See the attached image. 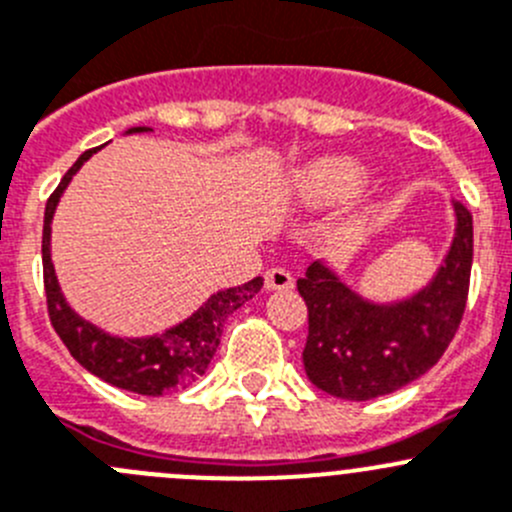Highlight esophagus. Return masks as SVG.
Masks as SVG:
<instances>
[{"instance_id":"1","label":"esophagus","mask_w":512,"mask_h":512,"mask_svg":"<svg viewBox=\"0 0 512 512\" xmlns=\"http://www.w3.org/2000/svg\"><path fill=\"white\" fill-rule=\"evenodd\" d=\"M266 289L269 291L294 289V276H291L286 269H269L266 271Z\"/></svg>"}]
</instances>
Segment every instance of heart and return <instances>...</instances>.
I'll return each instance as SVG.
<instances>
[{"label": "heart", "mask_w": 512, "mask_h": 512, "mask_svg": "<svg viewBox=\"0 0 512 512\" xmlns=\"http://www.w3.org/2000/svg\"><path fill=\"white\" fill-rule=\"evenodd\" d=\"M364 180H367V173L357 160L329 155V158L301 165L289 175L284 186V201L296 211H314V208L352 198L354 193L362 191Z\"/></svg>", "instance_id": "1"}]
</instances>
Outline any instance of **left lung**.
Returning <instances> with one entry per match:
<instances>
[{
    "instance_id": "8db88e82",
    "label": "left lung",
    "mask_w": 512,
    "mask_h": 512,
    "mask_svg": "<svg viewBox=\"0 0 512 512\" xmlns=\"http://www.w3.org/2000/svg\"><path fill=\"white\" fill-rule=\"evenodd\" d=\"M455 236L430 284L399 301H372L337 269L314 261L296 281L309 309L304 369L311 384L349 402L397 392L435 367L465 314L472 216L452 201Z\"/></svg>"
}]
</instances>
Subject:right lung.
I'll return each instance as SVG.
<instances>
[{"mask_svg":"<svg viewBox=\"0 0 512 512\" xmlns=\"http://www.w3.org/2000/svg\"><path fill=\"white\" fill-rule=\"evenodd\" d=\"M133 133H150V128H130ZM100 148L85 150L75 160L65 178L60 180L57 191L52 193L45 208V231H42V266H45V294L47 311L55 332L70 349L72 357L82 364L90 374L100 377L102 382L113 384L118 389L145 394V397H160L170 389L188 387L198 382L208 372L213 354L221 344L223 324L236 309H241L248 299L259 294L264 279L256 276L253 281L233 289L216 291L203 301L201 309L193 311L188 319L170 326L165 332L153 337H115L105 332L92 321L82 319L70 304L57 281L55 264H52V218H55L60 198L70 186L72 175L85 165Z\"/></svg>","mask_w":512,"mask_h":512,"instance_id":"1","label":"right lung"}]
</instances>
